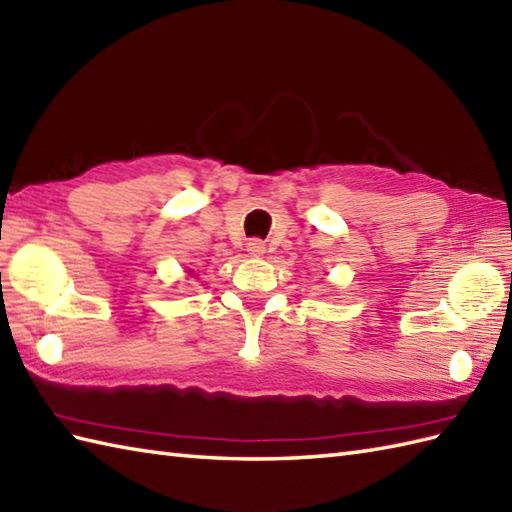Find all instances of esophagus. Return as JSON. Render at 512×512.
<instances>
[{
  "instance_id": "34e87169",
  "label": "esophagus",
  "mask_w": 512,
  "mask_h": 512,
  "mask_svg": "<svg viewBox=\"0 0 512 512\" xmlns=\"http://www.w3.org/2000/svg\"><path fill=\"white\" fill-rule=\"evenodd\" d=\"M246 250H248V255H253V257H259V255H264V250H266V244L262 242V239H250V242L246 244Z\"/></svg>"
}]
</instances>
